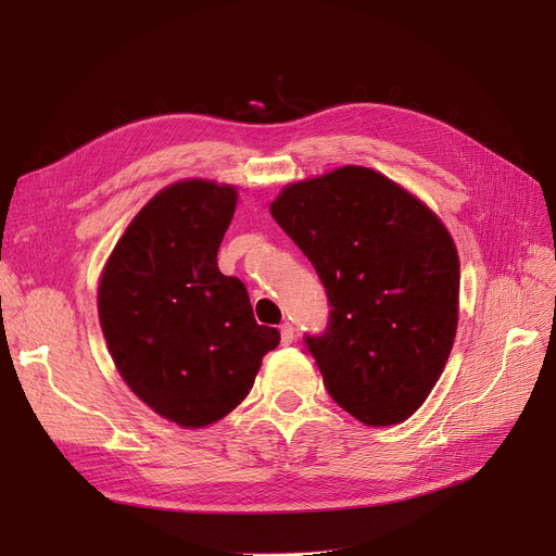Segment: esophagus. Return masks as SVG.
I'll return each mask as SVG.
<instances>
[{
  "instance_id": "esophagus-1",
  "label": "esophagus",
  "mask_w": 556,
  "mask_h": 556,
  "mask_svg": "<svg viewBox=\"0 0 556 556\" xmlns=\"http://www.w3.org/2000/svg\"><path fill=\"white\" fill-rule=\"evenodd\" d=\"M279 333H281V344H283V346L293 344V340H295V329H293V325L283 323V325L279 327Z\"/></svg>"
}]
</instances>
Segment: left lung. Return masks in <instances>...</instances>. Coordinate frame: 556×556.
<instances>
[{
  "label": "left lung",
  "mask_w": 556,
  "mask_h": 556,
  "mask_svg": "<svg viewBox=\"0 0 556 556\" xmlns=\"http://www.w3.org/2000/svg\"><path fill=\"white\" fill-rule=\"evenodd\" d=\"M270 212L327 290V329L304 333L327 392L367 426L405 421L455 340L451 233L417 198L363 166L290 185Z\"/></svg>",
  "instance_id": "obj_1"
}]
</instances>
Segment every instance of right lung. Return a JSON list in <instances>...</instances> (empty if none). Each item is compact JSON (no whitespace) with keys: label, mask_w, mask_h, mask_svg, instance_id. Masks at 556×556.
I'll list each match as a JSON object with an SVG mask.
<instances>
[{"label":"right lung","mask_w":556,"mask_h":556,"mask_svg":"<svg viewBox=\"0 0 556 556\" xmlns=\"http://www.w3.org/2000/svg\"><path fill=\"white\" fill-rule=\"evenodd\" d=\"M237 189L187 180L157 193L116 243L101 329L128 388L178 426L223 419L252 390L279 331L256 325L241 279L218 270Z\"/></svg>","instance_id":"obj_1"}]
</instances>
